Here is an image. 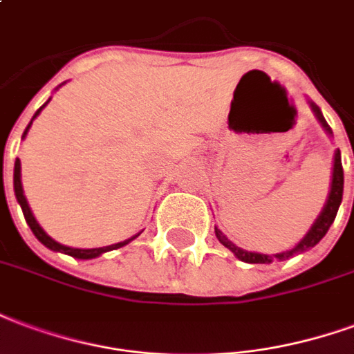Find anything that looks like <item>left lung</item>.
Returning <instances> with one entry per match:
<instances>
[{
  "label": "left lung",
  "mask_w": 354,
  "mask_h": 354,
  "mask_svg": "<svg viewBox=\"0 0 354 354\" xmlns=\"http://www.w3.org/2000/svg\"><path fill=\"white\" fill-rule=\"evenodd\" d=\"M311 109H313V113L317 115V118H319V122L322 124V128L328 131V133H332L330 126L326 124L324 117H322L321 109H319L315 103H311ZM342 196H343V167H342V156H339V151H337L336 156H334V174H332V187H330V194H328V200H326V205H324V209H322V213L319 215V218H317L313 226H311V230L308 232V236L304 237V239H301L300 243L296 245L294 249H290V251H286V252H279V254H260V252H249V251H243V249H239V247H236L232 241H228L226 236H224L223 232L218 230V228H215V234L216 237H218V241H221L224 247H228V249L236 254L237 259L243 260V262H247V264H272L273 260H288L290 257H294V254H300V252L308 251L309 247H315V245L321 241L322 237L326 236V232H328V228L332 226V223H334V218H336L337 215V209H339V203H342Z\"/></svg>",
  "instance_id": "obj_1"
}]
</instances>
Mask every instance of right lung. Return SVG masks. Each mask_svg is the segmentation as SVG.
I'll list each match as a JSON object with an SVG mask.
<instances>
[{
  "instance_id": "add662e5",
  "label": "right lung",
  "mask_w": 354,
  "mask_h": 354,
  "mask_svg": "<svg viewBox=\"0 0 354 354\" xmlns=\"http://www.w3.org/2000/svg\"><path fill=\"white\" fill-rule=\"evenodd\" d=\"M48 102H50V100H48ZM48 102H46V103H48ZM46 103H45V105H46ZM45 105H43V107H45ZM43 107H41V109H37V113L33 115V118L39 115L41 111H43ZM30 126H32V122L28 124V128H26L24 136H22V138H26V133H28V130H30ZM15 194H17L18 203H20V207H22V213H24L26 223L30 224V228H32V232L35 234V237L39 239L41 243L45 245V247H48V249H53V251L66 252V254L73 257V259H81V260L95 259V257H100L102 252L113 251V249H120V247H124V245L130 243L131 239H136V237H138V236H133L131 239H126V241H122V243L109 245V247H100V249H71V247H66V245H62V243H58V241H54L53 237L46 236L45 230H43L39 224H37L35 216H33L32 211H30V205H28V202H26L24 190H22V180H20V160H18V158H17V162H15Z\"/></svg>"
}]
</instances>
